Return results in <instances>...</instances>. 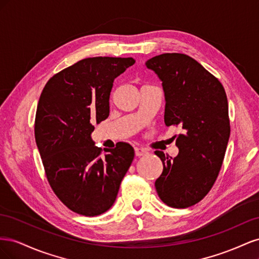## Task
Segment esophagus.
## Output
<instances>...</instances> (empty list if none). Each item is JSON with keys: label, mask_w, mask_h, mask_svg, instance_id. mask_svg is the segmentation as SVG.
<instances>
[{"label": "esophagus", "mask_w": 259, "mask_h": 259, "mask_svg": "<svg viewBox=\"0 0 259 259\" xmlns=\"http://www.w3.org/2000/svg\"><path fill=\"white\" fill-rule=\"evenodd\" d=\"M147 153V151L143 148H135V154L136 156H143Z\"/></svg>", "instance_id": "esophagus-1"}]
</instances>
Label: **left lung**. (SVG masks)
Returning <instances> with one entry per match:
<instances>
[{
	"label": "left lung",
	"mask_w": 259,
	"mask_h": 259,
	"mask_svg": "<svg viewBox=\"0 0 259 259\" xmlns=\"http://www.w3.org/2000/svg\"><path fill=\"white\" fill-rule=\"evenodd\" d=\"M146 66L162 81L165 125L183 130L175 135L177 156L154 152L163 163L155 189L166 205L189 207L209 192L222 167L230 136L226 92L216 76L185 54H162Z\"/></svg>",
	"instance_id": "obj_1"
}]
</instances>
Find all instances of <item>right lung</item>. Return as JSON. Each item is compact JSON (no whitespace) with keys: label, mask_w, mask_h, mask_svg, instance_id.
I'll return each mask as SVG.
<instances>
[{"label":"right lung","mask_w":259,"mask_h":259,"mask_svg":"<svg viewBox=\"0 0 259 259\" xmlns=\"http://www.w3.org/2000/svg\"><path fill=\"white\" fill-rule=\"evenodd\" d=\"M134 64L132 57L85 58L52 76L42 91L35 143L54 193L76 214L110 208L134 159L130 144L103 151L91 138L94 124L109 115L114 79Z\"/></svg>","instance_id":"add662e5"}]
</instances>
